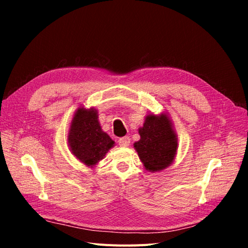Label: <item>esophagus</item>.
I'll list each match as a JSON object with an SVG mask.
<instances>
[{
	"label": "esophagus",
	"instance_id": "34e87169",
	"mask_svg": "<svg viewBox=\"0 0 248 248\" xmlns=\"http://www.w3.org/2000/svg\"><path fill=\"white\" fill-rule=\"evenodd\" d=\"M130 142H131V139H130V137H127V136H125V137H123L121 139H118V144L123 146V147L129 146Z\"/></svg>",
	"mask_w": 248,
	"mask_h": 248
}]
</instances>
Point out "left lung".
<instances>
[{
	"mask_svg": "<svg viewBox=\"0 0 248 248\" xmlns=\"http://www.w3.org/2000/svg\"><path fill=\"white\" fill-rule=\"evenodd\" d=\"M139 135L140 140L134 143V147L146 171H163L173 163L178 139L169 115L148 114L139 129Z\"/></svg>",
	"mask_w": 248,
	"mask_h": 248,
	"instance_id": "8db88e82",
	"label": "left lung"
}]
</instances>
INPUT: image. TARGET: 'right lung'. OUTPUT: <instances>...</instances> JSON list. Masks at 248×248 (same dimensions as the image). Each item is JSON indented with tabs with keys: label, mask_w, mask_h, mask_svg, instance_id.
<instances>
[{
	"label": "right lung",
	"mask_w": 248,
	"mask_h": 248,
	"mask_svg": "<svg viewBox=\"0 0 248 248\" xmlns=\"http://www.w3.org/2000/svg\"><path fill=\"white\" fill-rule=\"evenodd\" d=\"M68 143L71 153L78 161L93 168L105 157L115 142L102 131L97 109L79 107L71 121Z\"/></svg>",
	"instance_id": "add662e5"
}]
</instances>
